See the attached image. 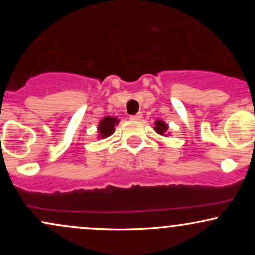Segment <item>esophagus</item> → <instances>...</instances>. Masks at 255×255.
Instances as JSON below:
<instances>
[{
    "instance_id": "obj_1",
    "label": "esophagus",
    "mask_w": 255,
    "mask_h": 255,
    "mask_svg": "<svg viewBox=\"0 0 255 255\" xmlns=\"http://www.w3.org/2000/svg\"><path fill=\"white\" fill-rule=\"evenodd\" d=\"M141 119H142V114L141 113H137V114H135V115L130 116V120H133V121H140Z\"/></svg>"
}]
</instances>
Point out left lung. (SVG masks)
<instances>
[{
	"label": "left lung",
	"mask_w": 255,
	"mask_h": 255,
	"mask_svg": "<svg viewBox=\"0 0 255 255\" xmlns=\"http://www.w3.org/2000/svg\"><path fill=\"white\" fill-rule=\"evenodd\" d=\"M154 125H156L154 130H156L159 135L168 136V125H166L163 120H157V121L154 122Z\"/></svg>",
	"instance_id": "8db88e82"
}]
</instances>
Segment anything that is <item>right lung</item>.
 Wrapping results in <instances>:
<instances>
[{
    "mask_svg": "<svg viewBox=\"0 0 255 255\" xmlns=\"http://www.w3.org/2000/svg\"><path fill=\"white\" fill-rule=\"evenodd\" d=\"M118 124H119V120L116 118L105 116V118L102 119L98 125L99 139H105V137L110 136L111 134L115 131V126Z\"/></svg>",
    "mask_w": 255,
    "mask_h": 255,
    "instance_id": "right-lung-1",
    "label": "right lung"
}]
</instances>
